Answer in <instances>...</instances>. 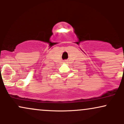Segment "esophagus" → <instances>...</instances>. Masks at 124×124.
Wrapping results in <instances>:
<instances>
[{"instance_id": "obj_1", "label": "esophagus", "mask_w": 124, "mask_h": 124, "mask_svg": "<svg viewBox=\"0 0 124 124\" xmlns=\"http://www.w3.org/2000/svg\"><path fill=\"white\" fill-rule=\"evenodd\" d=\"M65 62H66V61H65Z\"/></svg>"}]
</instances>
